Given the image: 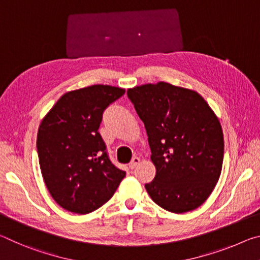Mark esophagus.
Instances as JSON below:
<instances>
[{
	"label": "esophagus",
	"mask_w": 260,
	"mask_h": 260,
	"mask_svg": "<svg viewBox=\"0 0 260 260\" xmlns=\"http://www.w3.org/2000/svg\"><path fill=\"white\" fill-rule=\"evenodd\" d=\"M139 162H140V159L138 158V156H135V158H133V160L130 161L129 168H130V169H135V168L137 167V166L139 165Z\"/></svg>",
	"instance_id": "34e87169"
}]
</instances>
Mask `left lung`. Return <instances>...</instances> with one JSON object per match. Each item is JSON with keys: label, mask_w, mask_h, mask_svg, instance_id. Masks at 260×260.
I'll return each mask as SVG.
<instances>
[{"label": "left lung", "mask_w": 260, "mask_h": 260, "mask_svg": "<svg viewBox=\"0 0 260 260\" xmlns=\"http://www.w3.org/2000/svg\"><path fill=\"white\" fill-rule=\"evenodd\" d=\"M126 94L145 125L156 169L145 184L152 201L173 213L196 210L222 169L218 117L197 92L165 82L129 88Z\"/></svg>", "instance_id": "1"}]
</instances>
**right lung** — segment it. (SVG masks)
Returning <instances> with one entry per match:
<instances>
[{
    "mask_svg": "<svg viewBox=\"0 0 260 260\" xmlns=\"http://www.w3.org/2000/svg\"><path fill=\"white\" fill-rule=\"evenodd\" d=\"M124 93L109 85L68 92L41 121L37 137L41 174L64 210L91 213L113 197L124 178L98 131L105 109Z\"/></svg>",
    "mask_w": 260,
    "mask_h": 260,
    "instance_id": "obj_1",
    "label": "right lung"
}]
</instances>
